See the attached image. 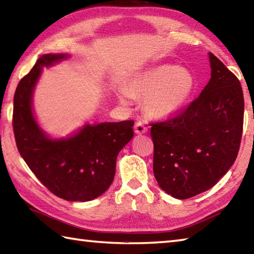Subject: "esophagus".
Returning <instances> with one entry per match:
<instances>
[{"mask_svg":"<svg viewBox=\"0 0 254 254\" xmlns=\"http://www.w3.org/2000/svg\"><path fill=\"white\" fill-rule=\"evenodd\" d=\"M148 131V127L144 126L142 122H136L135 126H134V132L136 134H144V133H147Z\"/></svg>","mask_w":254,"mask_h":254,"instance_id":"34e87169","label":"esophagus"}]
</instances>
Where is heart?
I'll list each match as a JSON object with an SVG mask.
<instances>
[{
    "mask_svg": "<svg viewBox=\"0 0 254 254\" xmlns=\"http://www.w3.org/2000/svg\"><path fill=\"white\" fill-rule=\"evenodd\" d=\"M196 86L195 76L187 68L162 64L135 72L128 78L127 88L118 86L117 95L123 104L144 98V110L150 117L168 119L190 103Z\"/></svg>",
    "mask_w": 254,
    "mask_h": 254,
    "instance_id": "b5f03b06",
    "label": "heart"
}]
</instances>
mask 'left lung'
Wrapping results in <instances>:
<instances>
[{
	"label": "left lung",
	"instance_id": "left-lung-1",
	"mask_svg": "<svg viewBox=\"0 0 254 254\" xmlns=\"http://www.w3.org/2000/svg\"><path fill=\"white\" fill-rule=\"evenodd\" d=\"M210 79L178 117L151 124L153 174L159 187L178 199L208 190L238 156L244 100L240 80L208 53Z\"/></svg>",
	"mask_w": 254,
	"mask_h": 254
}]
</instances>
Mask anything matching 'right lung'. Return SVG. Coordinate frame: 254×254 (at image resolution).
Listing matches in <instances>:
<instances>
[{
  "label": "right lung",
  "instance_id": "right-lung-1",
  "mask_svg": "<svg viewBox=\"0 0 254 254\" xmlns=\"http://www.w3.org/2000/svg\"><path fill=\"white\" fill-rule=\"evenodd\" d=\"M70 58L47 54L16 87L13 130L21 157L36 177L60 198L89 201L113 183L118 154L133 137V121L85 123L65 137H53L38 123L33 93L44 68Z\"/></svg>",
  "mask_w": 254,
  "mask_h": 254
}]
</instances>
